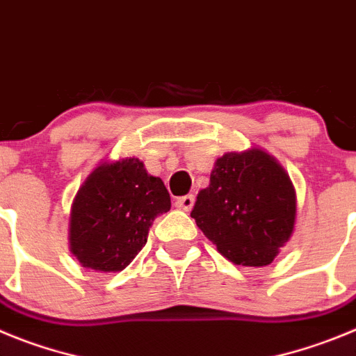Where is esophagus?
<instances>
[{"label":"esophagus","instance_id":"34e87169","mask_svg":"<svg viewBox=\"0 0 356 356\" xmlns=\"http://www.w3.org/2000/svg\"><path fill=\"white\" fill-rule=\"evenodd\" d=\"M193 206H195L193 195H184V197H181V198H177V200H175V207L186 211V213H190V211L193 209Z\"/></svg>","mask_w":356,"mask_h":356}]
</instances>
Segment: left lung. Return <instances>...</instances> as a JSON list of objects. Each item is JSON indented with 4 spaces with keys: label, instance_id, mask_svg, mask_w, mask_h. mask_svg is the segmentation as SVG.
Masks as SVG:
<instances>
[{
    "label": "left lung",
    "instance_id": "1",
    "mask_svg": "<svg viewBox=\"0 0 356 356\" xmlns=\"http://www.w3.org/2000/svg\"><path fill=\"white\" fill-rule=\"evenodd\" d=\"M191 218L234 264L266 266L293 234L296 197L270 154L259 149L227 152L216 159Z\"/></svg>",
    "mask_w": 356,
    "mask_h": 356
}]
</instances>
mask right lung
Masks as SVG:
<instances>
[{
  "label": "right lung",
  "mask_w": 356,
  "mask_h": 356,
  "mask_svg": "<svg viewBox=\"0 0 356 356\" xmlns=\"http://www.w3.org/2000/svg\"><path fill=\"white\" fill-rule=\"evenodd\" d=\"M170 195L136 158L97 166L79 188L70 213V250L85 268L122 271L138 255Z\"/></svg>",
  "instance_id": "right-lung-1"
}]
</instances>
